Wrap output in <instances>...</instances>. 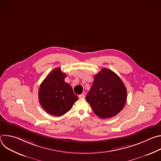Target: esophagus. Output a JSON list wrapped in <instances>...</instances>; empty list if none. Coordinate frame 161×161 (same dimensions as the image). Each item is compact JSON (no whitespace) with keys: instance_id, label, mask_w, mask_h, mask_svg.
<instances>
[{"instance_id":"obj_1","label":"esophagus","mask_w":161,"mask_h":161,"mask_svg":"<svg viewBox=\"0 0 161 161\" xmlns=\"http://www.w3.org/2000/svg\"><path fill=\"white\" fill-rule=\"evenodd\" d=\"M78 97L80 99H84L85 97V94H80V95H79Z\"/></svg>"}]
</instances>
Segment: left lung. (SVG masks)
Listing matches in <instances>:
<instances>
[{
  "mask_svg": "<svg viewBox=\"0 0 161 161\" xmlns=\"http://www.w3.org/2000/svg\"><path fill=\"white\" fill-rule=\"evenodd\" d=\"M86 101L97 116L111 118L124 108L127 100V89L120 77L107 68H103L94 76V81Z\"/></svg>",
  "mask_w": 161,
  "mask_h": 161,
  "instance_id": "1",
  "label": "left lung"
}]
</instances>
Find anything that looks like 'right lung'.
I'll return each instance as SVG.
<instances>
[{
    "mask_svg": "<svg viewBox=\"0 0 161 161\" xmlns=\"http://www.w3.org/2000/svg\"><path fill=\"white\" fill-rule=\"evenodd\" d=\"M65 77L66 75L60 68H55L40 85L39 101L43 109L52 115H63L78 99L71 86L65 82Z\"/></svg>",
    "mask_w": 161,
    "mask_h": 161,
    "instance_id": "obj_1",
    "label": "right lung"
}]
</instances>
